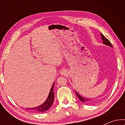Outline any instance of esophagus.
<instances>
[{"label": "esophagus", "mask_w": 125, "mask_h": 125, "mask_svg": "<svg viewBox=\"0 0 125 125\" xmlns=\"http://www.w3.org/2000/svg\"><path fill=\"white\" fill-rule=\"evenodd\" d=\"M60 73L61 75H62V76H66V75H67V72L64 69L61 70Z\"/></svg>", "instance_id": "obj_1"}]
</instances>
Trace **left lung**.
<instances>
[{
	"label": "left lung",
	"mask_w": 125,
	"mask_h": 125,
	"mask_svg": "<svg viewBox=\"0 0 125 125\" xmlns=\"http://www.w3.org/2000/svg\"><path fill=\"white\" fill-rule=\"evenodd\" d=\"M101 36L102 40V41H103V44H105V45H108V46H109V47L113 48L112 45V44H111L110 41H109L108 39H107L106 38V37L102 35V33H101ZM75 92H76V94L77 96L78 97V98L80 99V100L81 101L83 102H87V103H90V100H89V99L83 98V97L81 96V95H80L79 94H78L76 91H75Z\"/></svg>",
	"instance_id": "obj_1"
}]
</instances>
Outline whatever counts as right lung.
<instances>
[{
	"label": "right lung",
	"instance_id": "1",
	"mask_svg": "<svg viewBox=\"0 0 125 125\" xmlns=\"http://www.w3.org/2000/svg\"><path fill=\"white\" fill-rule=\"evenodd\" d=\"M53 88H54V83H53L52 88H51L50 92H49V95L48 96V98L45 102L43 104L40 105V106L37 107H32V108H30L27 109H31V110H33L34 112H45L46 110H48L50 108V107L52 106L53 102L54 101V92H53Z\"/></svg>",
	"mask_w": 125,
	"mask_h": 125
}]
</instances>
